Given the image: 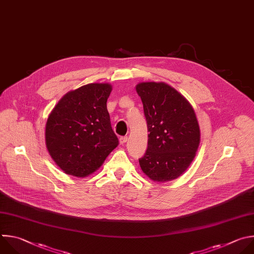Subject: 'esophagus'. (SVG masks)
<instances>
[{"mask_svg": "<svg viewBox=\"0 0 254 254\" xmlns=\"http://www.w3.org/2000/svg\"><path fill=\"white\" fill-rule=\"evenodd\" d=\"M127 136H121L120 138H119V142H120V144H124V143H126V141H127Z\"/></svg>", "mask_w": 254, "mask_h": 254, "instance_id": "obj_1", "label": "esophagus"}]
</instances>
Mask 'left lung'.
Segmentation results:
<instances>
[{
    "label": "left lung",
    "mask_w": 254,
    "mask_h": 254,
    "mask_svg": "<svg viewBox=\"0 0 254 254\" xmlns=\"http://www.w3.org/2000/svg\"><path fill=\"white\" fill-rule=\"evenodd\" d=\"M136 91L143 103L149 132L140 167L154 181L173 180L187 169L199 146L195 112L180 93L165 83H140Z\"/></svg>",
    "instance_id": "left-lung-1"
}]
</instances>
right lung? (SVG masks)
I'll list each match as a JSON object with an SVG mask.
<instances>
[{"mask_svg":"<svg viewBox=\"0 0 254 254\" xmlns=\"http://www.w3.org/2000/svg\"><path fill=\"white\" fill-rule=\"evenodd\" d=\"M109 84H88L67 93L46 124V146L67 174L84 177L98 169L119 143L111 127Z\"/></svg>","mask_w":254,"mask_h":254,"instance_id":"1","label":"right lung"}]
</instances>
